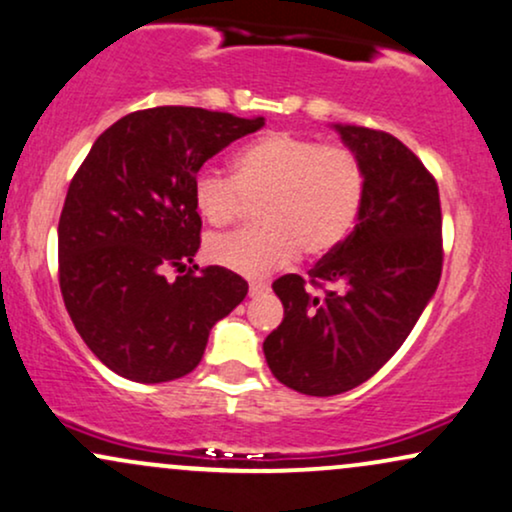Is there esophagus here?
I'll return each mask as SVG.
<instances>
[{"label": "esophagus", "mask_w": 512, "mask_h": 512, "mask_svg": "<svg viewBox=\"0 0 512 512\" xmlns=\"http://www.w3.org/2000/svg\"><path fill=\"white\" fill-rule=\"evenodd\" d=\"M263 292H268V282H263V280H251L249 282L251 297H258V294H263Z\"/></svg>", "instance_id": "obj_1"}]
</instances>
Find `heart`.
Segmentation results:
<instances>
[{
	"label": "heart",
	"instance_id": "obj_1",
	"mask_svg": "<svg viewBox=\"0 0 512 512\" xmlns=\"http://www.w3.org/2000/svg\"><path fill=\"white\" fill-rule=\"evenodd\" d=\"M194 206L225 227L258 201L256 227L210 237L208 261L242 275H266L304 256H323L350 237L366 198V167L340 141L270 131L234 155L232 177L203 170L191 184Z\"/></svg>",
	"mask_w": 512,
	"mask_h": 512
}]
</instances>
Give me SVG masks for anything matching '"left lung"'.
<instances>
[{
	"label": "left lung",
	"mask_w": 512,
	"mask_h": 512,
	"mask_svg": "<svg viewBox=\"0 0 512 512\" xmlns=\"http://www.w3.org/2000/svg\"><path fill=\"white\" fill-rule=\"evenodd\" d=\"M338 131L366 167L362 215L306 278L273 282L285 316L263 342L273 376L316 398L362 386L400 350L443 270L434 174L388 131Z\"/></svg>",
	"instance_id": "obj_1"
}]
</instances>
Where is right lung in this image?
I'll return each mask as SVG.
<instances>
[{
	"label": "right lung",
	"instance_id": "add662e5",
	"mask_svg": "<svg viewBox=\"0 0 512 512\" xmlns=\"http://www.w3.org/2000/svg\"><path fill=\"white\" fill-rule=\"evenodd\" d=\"M263 124L150 107L102 131L76 170L59 215V290L78 335L114 374L138 383L191 374L210 328L249 292L232 270L191 266L201 246L191 184L203 162Z\"/></svg>",
	"mask_w": 512,
	"mask_h": 512
}]
</instances>
